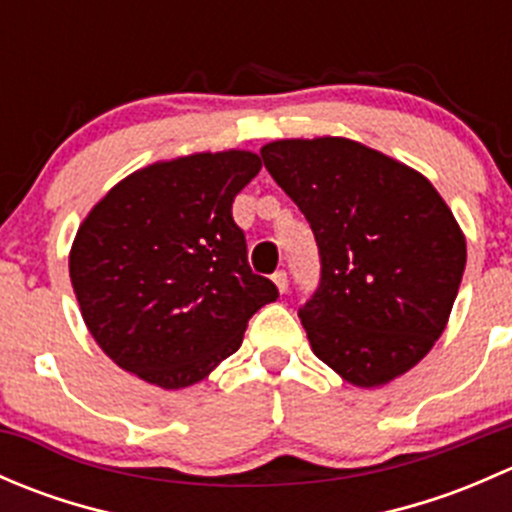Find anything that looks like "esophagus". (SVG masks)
I'll return each mask as SVG.
<instances>
[{
	"instance_id": "34e87169",
	"label": "esophagus",
	"mask_w": 512,
	"mask_h": 512,
	"mask_svg": "<svg viewBox=\"0 0 512 512\" xmlns=\"http://www.w3.org/2000/svg\"><path fill=\"white\" fill-rule=\"evenodd\" d=\"M272 282H275L277 289H280L282 294L287 292V272L285 270H277L275 275H272Z\"/></svg>"
}]
</instances>
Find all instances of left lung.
I'll list each match as a JSON object with an SVG mask.
<instances>
[{
  "label": "left lung",
  "mask_w": 512,
  "mask_h": 512,
  "mask_svg": "<svg viewBox=\"0 0 512 512\" xmlns=\"http://www.w3.org/2000/svg\"><path fill=\"white\" fill-rule=\"evenodd\" d=\"M260 156L322 257L299 309L312 352L361 389L406 374L446 329L466 270L451 208L414 168L349 138L272 141Z\"/></svg>",
  "instance_id": "8db88e82"
}]
</instances>
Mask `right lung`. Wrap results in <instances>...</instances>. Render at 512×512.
<instances>
[{"instance_id": "add662e5", "label": "right lung", "mask_w": 512, "mask_h": 512, "mask_svg": "<svg viewBox=\"0 0 512 512\" xmlns=\"http://www.w3.org/2000/svg\"><path fill=\"white\" fill-rule=\"evenodd\" d=\"M250 151L160 160L113 185L74 237L81 317L121 369L160 389L203 381L242 344L277 287L247 265L232 200L260 173Z\"/></svg>"}]
</instances>
